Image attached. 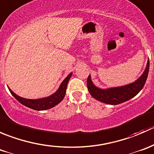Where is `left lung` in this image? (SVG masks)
Masks as SVG:
<instances>
[{
	"instance_id": "8db88e82",
	"label": "left lung",
	"mask_w": 154,
	"mask_h": 154,
	"mask_svg": "<svg viewBox=\"0 0 154 154\" xmlns=\"http://www.w3.org/2000/svg\"><path fill=\"white\" fill-rule=\"evenodd\" d=\"M149 60L144 73L134 83L126 86L101 89L93 84L90 75L87 79V88L90 94L96 100L111 105H117L133 98L142 89L149 72Z\"/></svg>"
}]
</instances>
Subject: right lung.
<instances>
[{
    "label": "right lung",
    "mask_w": 154,
    "mask_h": 154,
    "mask_svg": "<svg viewBox=\"0 0 154 154\" xmlns=\"http://www.w3.org/2000/svg\"><path fill=\"white\" fill-rule=\"evenodd\" d=\"M72 73L69 74L67 76L66 79L63 81V83L60 85V88H58L57 91L52 95L49 96L48 97H45V98H40V99H35V100H32V99H26L24 97H19L18 95L15 94L10 88V93L12 95L18 100V102L21 103V104L24 105L25 106L29 107V108L35 110H46L48 109H51L52 107L55 106L58 103H60L62 100L64 98L65 95H66V88H67V84L68 83V80L71 78Z\"/></svg>",
    "instance_id": "add662e5"
}]
</instances>
